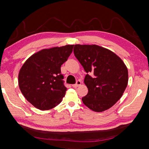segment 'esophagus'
<instances>
[{
	"label": "esophagus",
	"mask_w": 149,
	"mask_h": 149,
	"mask_svg": "<svg viewBox=\"0 0 149 149\" xmlns=\"http://www.w3.org/2000/svg\"><path fill=\"white\" fill-rule=\"evenodd\" d=\"M81 85V81L79 80H77V81H76V84H73L72 86L73 87H75V88H76V87H77L78 86H79V85Z\"/></svg>",
	"instance_id": "34e87169"
}]
</instances>
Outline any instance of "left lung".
I'll list each match as a JSON object with an SVG mask.
<instances>
[{
  "label": "left lung",
  "instance_id": "obj_1",
  "mask_svg": "<svg viewBox=\"0 0 149 149\" xmlns=\"http://www.w3.org/2000/svg\"><path fill=\"white\" fill-rule=\"evenodd\" d=\"M74 53L87 73L84 83L88 93L82 98L84 104L98 112L112 107L127 85L128 72L122 59L95 45H75Z\"/></svg>",
  "mask_w": 149,
  "mask_h": 149
}]
</instances>
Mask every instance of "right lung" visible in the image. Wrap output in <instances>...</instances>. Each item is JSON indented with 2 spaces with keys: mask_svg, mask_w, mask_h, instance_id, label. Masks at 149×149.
I'll use <instances>...</instances> for the list:
<instances>
[{
  "mask_svg": "<svg viewBox=\"0 0 149 149\" xmlns=\"http://www.w3.org/2000/svg\"><path fill=\"white\" fill-rule=\"evenodd\" d=\"M74 46L41 50L22 65L18 75L19 87L35 108L50 110L62 102L67 89L60 67L72 54Z\"/></svg>",
  "mask_w": 149,
  "mask_h": 149,
  "instance_id": "right-lung-1",
  "label": "right lung"
}]
</instances>
